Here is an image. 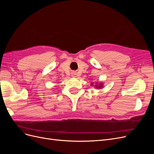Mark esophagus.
Wrapping results in <instances>:
<instances>
[{"mask_svg":"<svg viewBox=\"0 0 154 154\" xmlns=\"http://www.w3.org/2000/svg\"><path fill=\"white\" fill-rule=\"evenodd\" d=\"M71 74H72V76H75V75H76V72L72 71V72H71Z\"/></svg>","mask_w":154,"mask_h":154,"instance_id":"34e87169","label":"esophagus"}]
</instances>
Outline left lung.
<instances>
[{
    "label": "left lung",
    "mask_w": 154,
    "mask_h": 154,
    "mask_svg": "<svg viewBox=\"0 0 154 154\" xmlns=\"http://www.w3.org/2000/svg\"><path fill=\"white\" fill-rule=\"evenodd\" d=\"M96 87H97V86H96ZM102 87V85H101V84H100V86H99V87H98V88H100V87Z\"/></svg>",
    "instance_id": "1"
}]
</instances>
